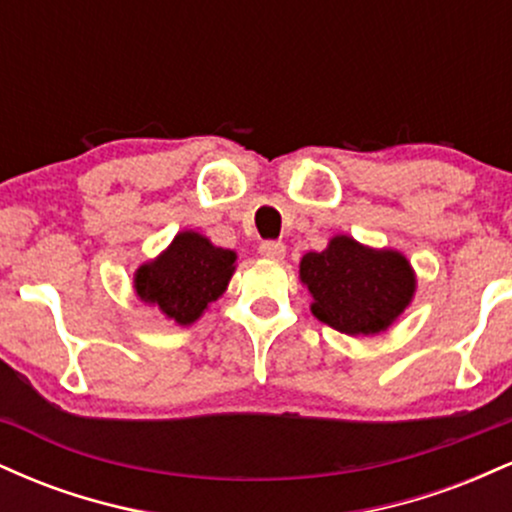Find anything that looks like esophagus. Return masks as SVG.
<instances>
[{
	"label": "esophagus",
	"instance_id": "obj_1",
	"mask_svg": "<svg viewBox=\"0 0 512 512\" xmlns=\"http://www.w3.org/2000/svg\"><path fill=\"white\" fill-rule=\"evenodd\" d=\"M260 255L264 257V260L279 262V260H284L286 245L279 243V240H264V243L260 245Z\"/></svg>",
	"mask_w": 512,
	"mask_h": 512
}]
</instances>
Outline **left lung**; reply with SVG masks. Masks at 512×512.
<instances>
[{"instance_id":"left-lung-1","label":"left lung","mask_w":512,"mask_h":512,"mask_svg":"<svg viewBox=\"0 0 512 512\" xmlns=\"http://www.w3.org/2000/svg\"><path fill=\"white\" fill-rule=\"evenodd\" d=\"M298 276L313 296L310 313L349 337L387 332L416 293V272L402 252L370 248L351 236L305 252Z\"/></svg>"}]
</instances>
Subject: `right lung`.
<instances>
[{
  "mask_svg": "<svg viewBox=\"0 0 512 512\" xmlns=\"http://www.w3.org/2000/svg\"><path fill=\"white\" fill-rule=\"evenodd\" d=\"M236 260V250L219 248L197 231H180L161 255L139 264L134 293L175 325L190 327L228 289Z\"/></svg>",
  "mask_w": 512,
  "mask_h": 512,
  "instance_id": "obj_1",
  "label": "right lung"
}]
</instances>
